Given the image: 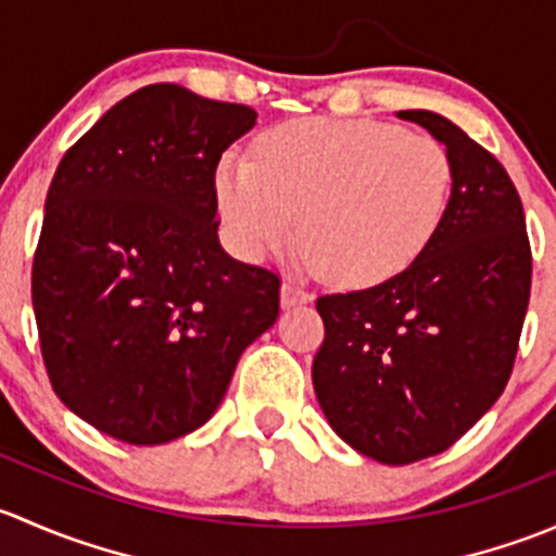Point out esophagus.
<instances>
[{
  "label": "esophagus",
  "instance_id": "1",
  "mask_svg": "<svg viewBox=\"0 0 556 556\" xmlns=\"http://www.w3.org/2000/svg\"><path fill=\"white\" fill-rule=\"evenodd\" d=\"M306 301H312L309 290L301 288V285L295 282L282 285V306H299V304H306Z\"/></svg>",
  "mask_w": 556,
  "mask_h": 556
}]
</instances>
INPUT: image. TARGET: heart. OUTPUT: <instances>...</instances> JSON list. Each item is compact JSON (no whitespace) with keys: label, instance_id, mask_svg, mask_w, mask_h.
I'll return each mask as SVG.
<instances>
[{"label":"heart","instance_id":"1","mask_svg":"<svg viewBox=\"0 0 556 556\" xmlns=\"http://www.w3.org/2000/svg\"><path fill=\"white\" fill-rule=\"evenodd\" d=\"M452 185V155L439 139L382 121L306 117L263 134L252 159L226 155L217 204L244 257L274 255L301 237L319 277L371 288L428 250Z\"/></svg>","mask_w":556,"mask_h":556}]
</instances>
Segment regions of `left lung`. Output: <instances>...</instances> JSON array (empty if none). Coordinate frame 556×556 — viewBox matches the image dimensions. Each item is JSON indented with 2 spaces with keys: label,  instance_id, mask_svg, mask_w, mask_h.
Instances as JSON below:
<instances>
[{
  "label": "left lung",
  "instance_id": "obj_1",
  "mask_svg": "<svg viewBox=\"0 0 556 556\" xmlns=\"http://www.w3.org/2000/svg\"><path fill=\"white\" fill-rule=\"evenodd\" d=\"M397 115L450 150V210L401 274L319 295L312 366L336 433L387 465L446 452L490 412L511 379L532 282L525 210L501 161L444 115Z\"/></svg>",
  "mask_w": 556,
  "mask_h": 556
}]
</instances>
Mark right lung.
Instances as JSON below:
<instances>
[{"instance_id":"1","label":"right lung","mask_w":556,"mask_h":556,"mask_svg":"<svg viewBox=\"0 0 556 556\" xmlns=\"http://www.w3.org/2000/svg\"><path fill=\"white\" fill-rule=\"evenodd\" d=\"M255 117L155 83L53 174L31 266L39 350L55 395L112 439L153 446L201 428L277 323L279 274L217 242V164Z\"/></svg>"}]
</instances>
